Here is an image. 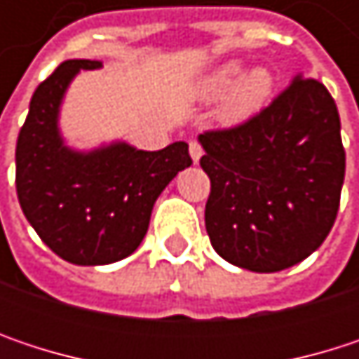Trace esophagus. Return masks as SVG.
<instances>
[{
    "mask_svg": "<svg viewBox=\"0 0 359 359\" xmlns=\"http://www.w3.org/2000/svg\"><path fill=\"white\" fill-rule=\"evenodd\" d=\"M189 154H191V158H193V162H199V158L203 156V147H201V143L199 141H189Z\"/></svg>",
    "mask_w": 359,
    "mask_h": 359,
    "instance_id": "obj_1",
    "label": "esophagus"
}]
</instances>
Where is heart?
Listing matches in <instances>:
<instances>
[{
    "instance_id": "1",
    "label": "heart",
    "mask_w": 359,
    "mask_h": 359,
    "mask_svg": "<svg viewBox=\"0 0 359 359\" xmlns=\"http://www.w3.org/2000/svg\"><path fill=\"white\" fill-rule=\"evenodd\" d=\"M274 79L266 68H255L245 74V66L237 60L218 66L201 83V95L208 100L226 97L224 116L229 120H245L255 116L270 100Z\"/></svg>"
}]
</instances>
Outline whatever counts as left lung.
Segmentation results:
<instances>
[{
    "label": "left lung",
    "mask_w": 359,
    "mask_h": 359,
    "mask_svg": "<svg viewBox=\"0 0 359 359\" xmlns=\"http://www.w3.org/2000/svg\"><path fill=\"white\" fill-rule=\"evenodd\" d=\"M199 141L210 177L205 231L218 255L278 272L323 245L339 212L345 149L320 81L297 76L255 116Z\"/></svg>",
    "instance_id": "1"
}]
</instances>
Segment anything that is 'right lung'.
Masks as SVG:
<instances>
[{
    "label": "right lung",
    "mask_w": 359,
    "mask_h": 359,
    "mask_svg": "<svg viewBox=\"0 0 359 359\" xmlns=\"http://www.w3.org/2000/svg\"><path fill=\"white\" fill-rule=\"evenodd\" d=\"M97 60L62 62L33 93L16 143V193L41 241L79 266L118 262L137 250L166 184L193 164L189 145L160 151L116 143L79 154L62 143L57 108L79 70Z\"/></svg>",
    "instance_id": "add662e5"
}]
</instances>
